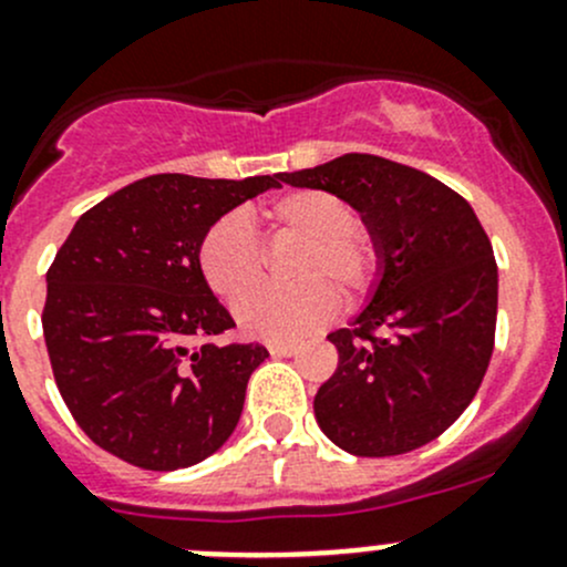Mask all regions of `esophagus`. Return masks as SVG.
<instances>
[{
    "label": "esophagus",
    "mask_w": 567,
    "mask_h": 567,
    "mask_svg": "<svg viewBox=\"0 0 567 567\" xmlns=\"http://www.w3.org/2000/svg\"><path fill=\"white\" fill-rule=\"evenodd\" d=\"M268 351L274 357H293V353H299V346L296 342H268Z\"/></svg>",
    "instance_id": "obj_1"
}]
</instances>
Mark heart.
Returning <instances> with one entry per match:
<instances>
[{
  "label": "heart",
  "instance_id": "1",
  "mask_svg": "<svg viewBox=\"0 0 567 567\" xmlns=\"http://www.w3.org/2000/svg\"><path fill=\"white\" fill-rule=\"evenodd\" d=\"M268 233L305 241L290 266L299 285L260 288L262 257L249 225L236 214L216 219L197 249V266L205 285L227 305L251 337L271 342L301 340L326 326L337 310V295L346 305H359L379 279V249L368 230L353 225V208L340 194L323 188H296L279 194L260 210Z\"/></svg>",
  "mask_w": 567,
  "mask_h": 567
}]
</instances>
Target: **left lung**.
<instances>
[{"instance_id":"obj_1","label":"left lung","mask_w":567,"mask_h":567,"mask_svg":"<svg viewBox=\"0 0 567 567\" xmlns=\"http://www.w3.org/2000/svg\"><path fill=\"white\" fill-rule=\"evenodd\" d=\"M279 181L340 194L379 249L368 307L329 334L340 362L316 394L320 431L362 458L433 442L472 403L494 353L499 277L472 205L436 177L370 153Z\"/></svg>"}]
</instances>
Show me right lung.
<instances>
[{
    "label": "right lung",
    "instance_id": "1",
    "mask_svg": "<svg viewBox=\"0 0 567 567\" xmlns=\"http://www.w3.org/2000/svg\"><path fill=\"white\" fill-rule=\"evenodd\" d=\"M279 175H151L79 216L45 274L43 337L56 390L106 453L151 472L214 455L236 431L257 342L214 346L236 320L205 285L197 249L216 219Z\"/></svg>",
    "mask_w": 567,
    "mask_h": 567
}]
</instances>
